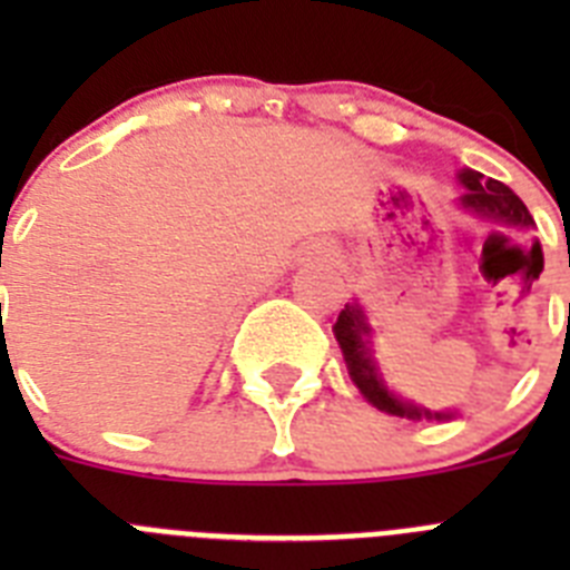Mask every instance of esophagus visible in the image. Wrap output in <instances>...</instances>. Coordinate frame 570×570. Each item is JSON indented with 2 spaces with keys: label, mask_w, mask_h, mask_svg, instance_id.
<instances>
[{
  "label": "esophagus",
  "mask_w": 570,
  "mask_h": 570,
  "mask_svg": "<svg viewBox=\"0 0 570 570\" xmlns=\"http://www.w3.org/2000/svg\"><path fill=\"white\" fill-rule=\"evenodd\" d=\"M305 254H308V259H328L331 248L325 245V242H314V245H308V248H305Z\"/></svg>",
  "instance_id": "esophagus-1"
}]
</instances>
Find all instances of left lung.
I'll return each mask as SVG.
<instances>
[{
    "instance_id": "1",
    "label": "left lung",
    "mask_w": 570,
    "mask_h": 570,
    "mask_svg": "<svg viewBox=\"0 0 570 570\" xmlns=\"http://www.w3.org/2000/svg\"><path fill=\"white\" fill-rule=\"evenodd\" d=\"M460 183L465 185V194L460 196L462 208L497 223V230L488 236L485 245H493L497 239H511L505 230H525L533 225V216L528 214L525 203H522L520 196L513 194L508 185L497 183V179H485V176L476 174V170L471 168L462 170ZM334 334L342 347V354H345L347 374H351V380L356 382V387H360L362 396H365L371 405H376L380 411H387V414L407 416V420H422V416H425V420H448V416H451L431 414L425 407H416L411 405V402L396 400V396L387 391L380 371H376L374 360H371V351H367L365 336L371 334V328H367L360 305H345V311H342L340 320H336L334 325Z\"/></svg>"
}]
</instances>
